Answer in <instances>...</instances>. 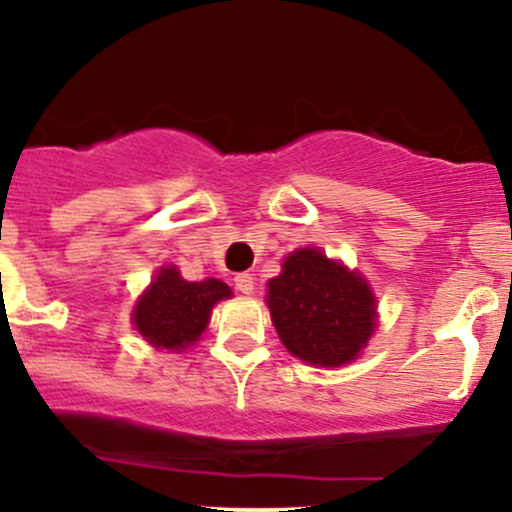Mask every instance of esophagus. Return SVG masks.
Returning a JSON list of instances; mask_svg holds the SVG:
<instances>
[{"mask_svg":"<svg viewBox=\"0 0 512 512\" xmlns=\"http://www.w3.org/2000/svg\"><path fill=\"white\" fill-rule=\"evenodd\" d=\"M235 289L240 291V294H252V289H255V277H252V274H247V272H243V274H235Z\"/></svg>","mask_w":512,"mask_h":512,"instance_id":"obj_1","label":"esophagus"}]
</instances>
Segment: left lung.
<instances>
[{
  "label": "left lung",
  "instance_id": "8db88e82",
  "mask_svg": "<svg viewBox=\"0 0 512 512\" xmlns=\"http://www.w3.org/2000/svg\"><path fill=\"white\" fill-rule=\"evenodd\" d=\"M267 306L284 347L318 367H340L372 338L376 303L367 282L306 247L269 282Z\"/></svg>",
  "mask_w": 512,
  "mask_h": 512
}]
</instances>
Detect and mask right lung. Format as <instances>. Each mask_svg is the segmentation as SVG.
Masks as SVG:
<instances>
[{"instance_id": "right-lung-1", "label": "right lung", "mask_w": 512, "mask_h": 512, "mask_svg": "<svg viewBox=\"0 0 512 512\" xmlns=\"http://www.w3.org/2000/svg\"><path fill=\"white\" fill-rule=\"evenodd\" d=\"M228 296L230 289L218 279L187 282L174 267H162L150 289L140 296L133 323L150 345L184 350L206 330L211 308Z\"/></svg>"}]
</instances>
